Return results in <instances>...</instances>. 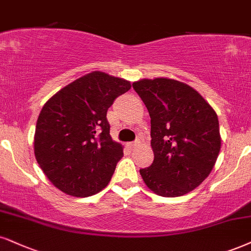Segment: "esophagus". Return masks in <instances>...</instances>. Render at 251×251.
Instances as JSON below:
<instances>
[{
	"label": "esophagus",
	"instance_id": "obj_1",
	"mask_svg": "<svg viewBox=\"0 0 251 251\" xmlns=\"http://www.w3.org/2000/svg\"><path fill=\"white\" fill-rule=\"evenodd\" d=\"M140 144V141H136V142H131V143H128V147L130 148V149H136L137 148V145Z\"/></svg>",
	"mask_w": 251,
	"mask_h": 251
}]
</instances>
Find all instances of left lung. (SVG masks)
Instances as JSON below:
<instances>
[{
    "label": "left lung",
    "mask_w": 251,
    "mask_h": 251,
    "mask_svg": "<svg viewBox=\"0 0 251 251\" xmlns=\"http://www.w3.org/2000/svg\"><path fill=\"white\" fill-rule=\"evenodd\" d=\"M132 88L148 108L154 158L140 170L147 186L162 197H180L211 173L221 148L215 111L196 89L177 80L143 79Z\"/></svg>",
    "instance_id": "1"
}]
</instances>
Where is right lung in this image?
<instances>
[{"label": "right lung", "mask_w": 251, "mask_h": 251, "mask_svg": "<svg viewBox=\"0 0 251 251\" xmlns=\"http://www.w3.org/2000/svg\"><path fill=\"white\" fill-rule=\"evenodd\" d=\"M130 82L92 72L60 89L37 120L35 156L55 187L73 197H89L109 182L123 156L110 137L107 110Z\"/></svg>", "instance_id": "right-lung-1"}]
</instances>
